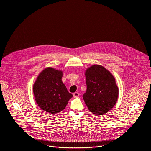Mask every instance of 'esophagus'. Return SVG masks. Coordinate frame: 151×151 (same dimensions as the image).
I'll list each match as a JSON object with an SVG mask.
<instances>
[{
  "label": "esophagus",
  "instance_id": "obj_1",
  "mask_svg": "<svg viewBox=\"0 0 151 151\" xmlns=\"http://www.w3.org/2000/svg\"><path fill=\"white\" fill-rule=\"evenodd\" d=\"M79 96V93L78 92H75V93H73V97H75V98L78 97Z\"/></svg>",
  "mask_w": 151,
  "mask_h": 151
}]
</instances>
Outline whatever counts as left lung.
<instances>
[{
	"mask_svg": "<svg viewBox=\"0 0 151 151\" xmlns=\"http://www.w3.org/2000/svg\"><path fill=\"white\" fill-rule=\"evenodd\" d=\"M86 91L83 97L86 106L96 115H104L115 105L119 89L115 78L101 65H94L85 72Z\"/></svg>",
	"mask_w": 151,
	"mask_h": 151,
	"instance_id": "8db88e82",
	"label": "left lung"
}]
</instances>
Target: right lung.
Wrapping results in <instances>:
<instances>
[{"label":"right lung","instance_id":"add662e5","mask_svg":"<svg viewBox=\"0 0 151 151\" xmlns=\"http://www.w3.org/2000/svg\"><path fill=\"white\" fill-rule=\"evenodd\" d=\"M63 72L47 67L40 72L33 84V93L39 107L50 114L65 109L73 96L62 81Z\"/></svg>","mask_w":151,"mask_h":151}]
</instances>
